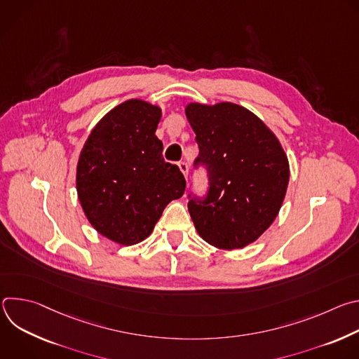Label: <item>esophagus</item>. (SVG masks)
Masks as SVG:
<instances>
[{
	"label": "esophagus",
	"mask_w": 359,
	"mask_h": 359,
	"mask_svg": "<svg viewBox=\"0 0 359 359\" xmlns=\"http://www.w3.org/2000/svg\"><path fill=\"white\" fill-rule=\"evenodd\" d=\"M179 169H180V172L183 173V176L187 179V175H189V165H187L186 162H180V163H179Z\"/></svg>",
	"instance_id": "obj_1"
}]
</instances>
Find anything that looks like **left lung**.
Wrapping results in <instances>:
<instances>
[{"label":"left lung","mask_w":359,"mask_h":359,"mask_svg":"<svg viewBox=\"0 0 359 359\" xmlns=\"http://www.w3.org/2000/svg\"><path fill=\"white\" fill-rule=\"evenodd\" d=\"M184 112L200 149L196 165H206L210 176L208 197L189 201L194 227L216 248H244L283 206L288 158L274 132L241 105L190 102Z\"/></svg>","instance_id":"1"}]
</instances>
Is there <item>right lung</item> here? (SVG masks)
Here are the masks:
<instances>
[{"label": "right lung", "mask_w": 359, "mask_h": 359, "mask_svg": "<svg viewBox=\"0 0 359 359\" xmlns=\"http://www.w3.org/2000/svg\"><path fill=\"white\" fill-rule=\"evenodd\" d=\"M162 109L128 99L90 130L76 165V191L92 227L121 245L149 237L165 208L184 193L177 166L166 163L156 129Z\"/></svg>", "instance_id": "1"}]
</instances>
